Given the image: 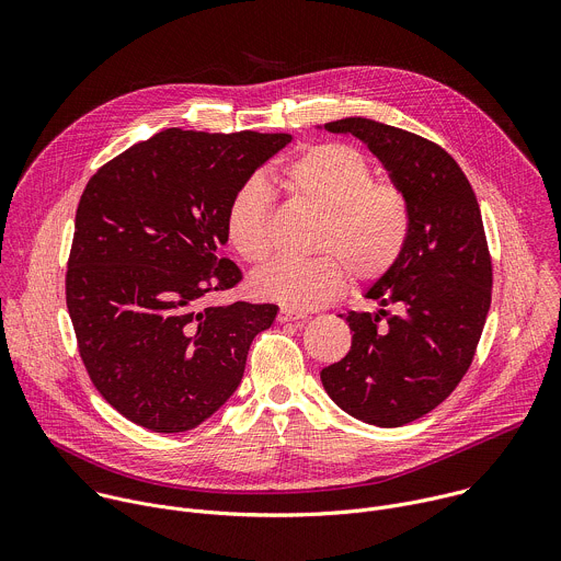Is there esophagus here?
<instances>
[{"instance_id":"obj_1","label":"esophagus","mask_w":561,"mask_h":561,"mask_svg":"<svg viewBox=\"0 0 561 561\" xmlns=\"http://www.w3.org/2000/svg\"><path fill=\"white\" fill-rule=\"evenodd\" d=\"M306 314L301 310H295V308H288V306H282L279 314H277V322L279 324H286V322H299V319H304Z\"/></svg>"}]
</instances>
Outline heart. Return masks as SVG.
Listing matches in <instances>:
<instances>
[{
	"label": "heart",
	"instance_id": "1",
	"mask_svg": "<svg viewBox=\"0 0 561 561\" xmlns=\"http://www.w3.org/2000/svg\"><path fill=\"white\" fill-rule=\"evenodd\" d=\"M279 184L301 204L322 213L312 260H275L253 275L262 299L310 310L335 299L346 286V266L357 279L381 277L402 255L409 206L394 186L373 182V167L353 146L314 144L282 169ZM228 247L249 264L271 253V202L260 180L230 197L224 215Z\"/></svg>",
	"mask_w": 561,
	"mask_h": 561
}]
</instances>
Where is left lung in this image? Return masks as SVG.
I'll return each instance as SVG.
<instances>
[{"label": "left lung", "instance_id": "1", "mask_svg": "<svg viewBox=\"0 0 561 561\" xmlns=\"http://www.w3.org/2000/svg\"><path fill=\"white\" fill-rule=\"evenodd\" d=\"M317 128L366 144L411 219L402 255L364 293L379 310L346 314L351 351L319 377L355 420L404 426L455 390L482 337L493 286L482 210L455 159L420 135L366 117ZM383 305L398 312L388 316Z\"/></svg>", "mask_w": 561, "mask_h": 561}]
</instances>
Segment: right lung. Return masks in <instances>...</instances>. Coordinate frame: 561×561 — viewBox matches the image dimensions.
<instances>
[{"instance_id":"add662e5","label":"right lung","mask_w":561,"mask_h":561,"mask_svg":"<svg viewBox=\"0 0 561 561\" xmlns=\"http://www.w3.org/2000/svg\"><path fill=\"white\" fill-rule=\"evenodd\" d=\"M288 133L167 128L111 159L75 215L66 306L91 381L152 433L217 413L244 377L275 304L206 306L239 279L224 215L234 191L290 144Z\"/></svg>"}]
</instances>
